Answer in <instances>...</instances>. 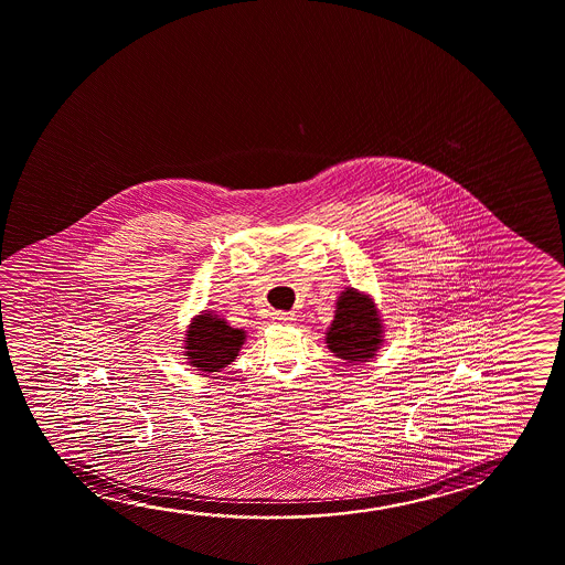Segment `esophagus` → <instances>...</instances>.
<instances>
[{"label": "esophagus", "instance_id": "obj_1", "mask_svg": "<svg viewBox=\"0 0 565 565\" xmlns=\"http://www.w3.org/2000/svg\"><path fill=\"white\" fill-rule=\"evenodd\" d=\"M273 316H275L278 323H292L296 319L295 313H290V311H275Z\"/></svg>", "mask_w": 565, "mask_h": 565}]
</instances>
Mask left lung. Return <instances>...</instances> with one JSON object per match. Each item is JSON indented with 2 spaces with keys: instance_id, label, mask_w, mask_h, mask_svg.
<instances>
[{
  "instance_id": "8db88e82",
  "label": "left lung",
  "mask_w": 565,
  "mask_h": 565,
  "mask_svg": "<svg viewBox=\"0 0 565 565\" xmlns=\"http://www.w3.org/2000/svg\"><path fill=\"white\" fill-rule=\"evenodd\" d=\"M382 319L375 303L356 288H347L337 300V310L331 327L327 329L326 342L334 356L349 364L366 362L382 347Z\"/></svg>"
}]
</instances>
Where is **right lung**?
Returning <instances> with one entry per match:
<instances>
[{"instance_id": "add662e5", "label": "right lung", "mask_w": 565, "mask_h": 565, "mask_svg": "<svg viewBox=\"0 0 565 565\" xmlns=\"http://www.w3.org/2000/svg\"><path fill=\"white\" fill-rule=\"evenodd\" d=\"M244 341V329H234L213 311L205 310L191 321L183 349L190 366L211 374L234 362Z\"/></svg>"}]
</instances>
